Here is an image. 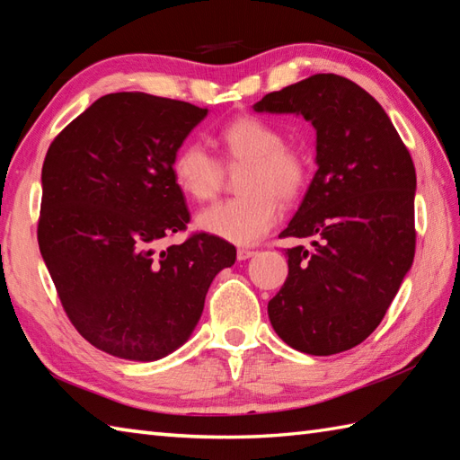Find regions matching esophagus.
<instances>
[{
	"mask_svg": "<svg viewBox=\"0 0 460 460\" xmlns=\"http://www.w3.org/2000/svg\"><path fill=\"white\" fill-rule=\"evenodd\" d=\"M255 255H257V252L251 251V249H237V259L239 261H247V259L255 257Z\"/></svg>",
	"mask_w": 460,
	"mask_h": 460,
	"instance_id": "obj_1",
	"label": "esophagus"
}]
</instances>
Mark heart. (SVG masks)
<instances>
[{"instance_id":"obj_1","label":"heart","mask_w":460,"mask_h":460,"mask_svg":"<svg viewBox=\"0 0 460 460\" xmlns=\"http://www.w3.org/2000/svg\"><path fill=\"white\" fill-rule=\"evenodd\" d=\"M219 148L229 165H245L237 188L243 195L221 201L198 215L195 225L208 235L235 245H252L275 227L279 201H292L305 190L308 165L287 148V136L259 116H239L219 132ZM178 188L195 201H208L221 188L219 160L199 142H185L172 160Z\"/></svg>"}]
</instances>
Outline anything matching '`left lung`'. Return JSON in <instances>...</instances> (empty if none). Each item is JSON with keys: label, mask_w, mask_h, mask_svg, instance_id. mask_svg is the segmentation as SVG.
<instances>
[{"label": "left lung", "mask_w": 460, "mask_h": 460, "mask_svg": "<svg viewBox=\"0 0 460 460\" xmlns=\"http://www.w3.org/2000/svg\"><path fill=\"white\" fill-rule=\"evenodd\" d=\"M252 111L300 114L316 130L318 170L280 233L312 249H287L270 324L298 351L340 354L379 326L413 265V160L381 104L340 75H312Z\"/></svg>", "instance_id": "obj_1"}]
</instances>
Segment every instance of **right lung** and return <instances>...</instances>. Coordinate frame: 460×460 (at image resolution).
Segmentation results:
<instances>
[{
  "mask_svg": "<svg viewBox=\"0 0 460 460\" xmlns=\"http://www.w3.org/2000/svg\"><path fill=\"white\" fill-rule=\"evenodd\" d=\"M208 109L146 93L101 96L49 146L37 239L68 320L106 354L154 361L188 341L231 243L185 229L172 160Z\"/></svg>",
  "mask_w": 460,
  "mask_h": 460,
  "instance_id": "right-lung-1",
  "label": "right lung"
}]
</instances>
